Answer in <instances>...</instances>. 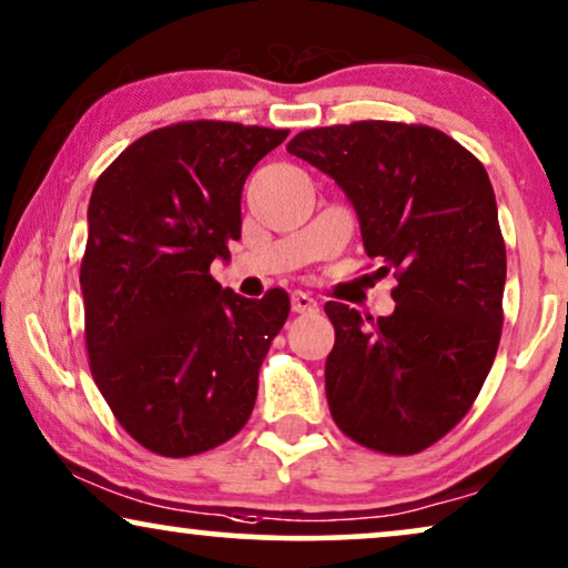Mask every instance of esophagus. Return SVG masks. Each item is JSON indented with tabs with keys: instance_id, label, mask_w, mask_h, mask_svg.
<instances>
[{
	"instance_id": "esophagus-1",
	"label": "esophagus",
	"mask_w": 568,
	"mask_h": 568,
	"mask_svg": "<svg viewBox=\"0 0 568 568\" xmlns=\"http://www.w3.org/2000/svg\"><path fill=\"white\" fill-rule=\"evenodd\" d=\"M291 304H293V312H296V314H314L316 308H320V306H316V301L308 296V293H301V291L293 293Z\"/></svg>"
}]
</instances>
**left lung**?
I'll use <instances>...</instances> for the list:
<instances>
[{"mask_svg": "<svg viewBox=\"0 0 568 568\" xmlns=\"http://www.w3.org/2000/svg\"><path fill=\"white\" fill-rule=\"evenodd\" d=\"M288 153L337 181L366 254L397 277L389 316L324 306L332 418L384 455L428 449L470 410L501 339L506 246L488 173L449 134L403 121L316 126Z\"/></svg>", "mask_w": 568, "mask_h": 568, "instance_id": "8db88e82", "label": "left lung"}]
</instances>
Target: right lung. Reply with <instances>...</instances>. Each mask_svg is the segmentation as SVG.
<instances>
[{
	"instance_id": "1",
	"label": "right lung",
	"mask_w": 568,
	"mask_h": 568,
	"mask_svg": "<svg viewBox=\"0 0 568 568\" xmlns=\"http://www.w3.org/2000/svg\"><path fill=\"white\" fill-rule=\"evenodd\" d=\"M288 130L179 121L98 176L80 285L90 374L121 428L161 457L221 447L254 410L260 366L291 298L221 288L241 239V189Z\"/></svg>"
}]
</instances>
